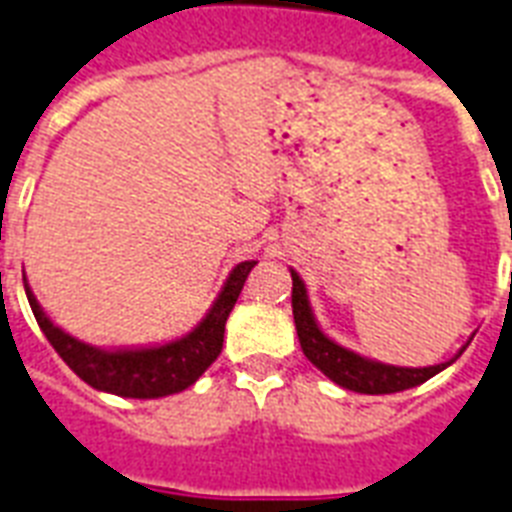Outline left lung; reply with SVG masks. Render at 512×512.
Segmentation results:
<instances>
[{
	"label": "left lung",
	"mask_w": 512,
	"mask_h": 512,
	"mask_svg": "<svg viewBox=\"0 0 512 512\" xmlns=\"http://www.w3.org/2000/svg\"><path fill=\"white\" fill-rule=\"evenodd\" d=\"M293 277V291H291V304H293V323H296V334H299L301 350L310 358V363L323 371L331 382L342 384L344 390L363 392V395H390V392L408 390V387H417V384L433 379L438 371L449 366H427V368H398V366H384L376 360H366L355 355V352L344 350L336 342H331L323 331L318 328L315 318H312L310 301H307V291L301 277L291 269Z\"/></svg>",
	"instance_id": "left-lung-1"
}]
</instances>
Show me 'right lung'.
<instances>
[{"instance_id":"right-lung-1","label":"right lung","mask_w":512,"mask_h":512,"mask_svg":"<svg viewBox=\"0 0 512 512\" xmlns=\"http://www.w3.org/2000/svg\"><path fill=\"white\" fill-rule=\"evenodd\" d=\"M253 264L256 261H243L232 269L224 291L219 293L211 312L205 315V320L194 328L192 334L178 339V342L152 347V350H95L90 344L79 342L58 326H53L45 312L39 310L29 285H26V296H29L31 312H34L42 334L47 336V342L53 344V350L61 355L63 363L82 382H87L95 390L122 395V398H162V395H173V392L192 387L205 374V368L219 358L229 312L235 307Z\"/></svg>"}]
</instances>
